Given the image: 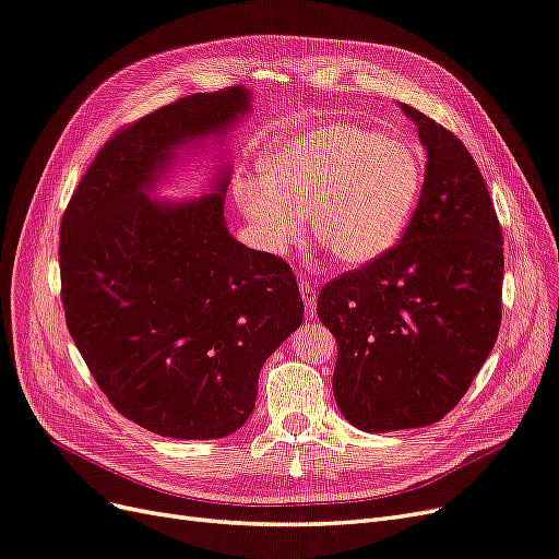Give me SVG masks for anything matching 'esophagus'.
Masks as SVG:
<instances>
[{
  "label": "esophagus",
  "mask_w": 559,
  "mask_h": 559,
  "mask_svg": "<svg viewBox=\"0 0 559 559\" xmlns=\"http://www.w3.org/2000/svg\"><path fill=\"white\" fill-rule=\"evenodd\" d=\"M298 289H300L302 302H306V314H308V317H314V310H317V292H314L312 282H310V280H302V282L298 284Z\"/></svg>",
  "instance_id": "obj_1"
}]
</instances>
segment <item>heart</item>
<instances>
[{"instance_id":"b5f03b06","label":"heart","mask_w":559,"mask_h":559,"mask_svg":"<svg viewBox=\"0 0 559 559\" xmlns=\"http://www.w3.org/2000/svg\"><path fill=\"white\" fill-rule=\"evenodd\" d=\"M261 175L235 186L261 247L286 251L310 216L314 240L345 265L384 257L411 226L425 186L417 148L357 123L294 132L263 156Z\"/></svg>"}]
</instances>
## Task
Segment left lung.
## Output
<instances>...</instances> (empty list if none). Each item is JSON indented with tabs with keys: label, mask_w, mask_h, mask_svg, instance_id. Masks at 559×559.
<instances>
[{
	"label": "left lung",
	"mask_w": 559,
	"mask_h": 559,
	"mask_svg": "<svg viewBox=\"0 0 559 559\" xmlns=\"http://www.w3.org/2000/svg\"><path fill=\"white\" fill-rule=\"evenodd\" d=\"M427 146L425 186L399 245L324 284L337 343L333 396L364 431L429 427L468 392L501 326L503 235L454 132L403 105Z\"/></svg>",
	"instance_id": "1"
}]
</instances>
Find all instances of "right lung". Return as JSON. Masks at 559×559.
Here are the masks:
<instances>
[{
    "label": "right lung",
    "mask_w": 559,
    "mask_h": 559,
    "mask_svg": "<svg viewBox=\"0 0 559 559\" xmlns=\"http://www.w3.org/2000/svg\"><path fill=\"white\" fill-rule=\"evenodd\" d=\"M247 107V91L228 86L118 128L60 222L72 341L114 408L158 436L205 441L240 429L263 361L302 321L289 263L226 230L228 175L181 207L151 205L144 193L177 146Z\"/></svg>",
    "instance_id": "add662e5"
}]
</instances>
